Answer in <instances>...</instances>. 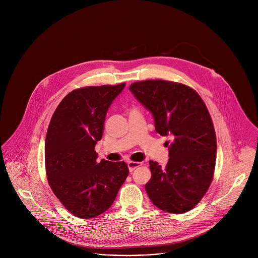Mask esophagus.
Returning a JSON list of instances; mask_svg holds the SVG:
<instances>
[{"mask_svg":"<svg viewBox=\"0 0 258 258\" xmlns=\"http://www.w3.org/2000/svg\"><path fill=\"white\" fill-rule=\"evenodd\" d=\"M143 163L142 162H137V161H128L127 162V166H128V169L130 171H133L135 170L137 167L141 166Z\"/></svg>","mask_w":258,"mask_h":258,"instance_id":"34e87169","label":"esophagus"}]
</instances>
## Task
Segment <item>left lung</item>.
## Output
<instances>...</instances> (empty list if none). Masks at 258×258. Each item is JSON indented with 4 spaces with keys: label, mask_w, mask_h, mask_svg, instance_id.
Masks as SVG:
<instances>
[{
    "label": "left lung",
    "mask_w": 258,
    "mask_h": 258,
    "mask_svg": "<svg viewBox=\"0 0 258 258\" xmlns=\"http://www.w3.org/2000/svg\"><path fill=\"white\" fill-rule=\"evenodd\" d=\"M136 98L153 114L155 130L169 136L164 168L149 161L152 176L146 192L152 203L169 213L193 209L213 179L216 136L208 109L198 93L180 83L147 80L131 85Z\"/></svg>",
    "instance_id": "left-lung-1"
}]
</instances>
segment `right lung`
Segmentation results:
<instances>
[{"mask_svg": "<svg viewBox=\"0 0 258 258\" xmlns=\"http://www.w3.org/2000/svg\"><path fill=\"white\" fill-rule=\"evenodd\" d=\"M124 86L73 90L51 118L45 143L48 182L62 205L77 217L92 218L105 212L128 175L125 162H98L95 151L107 110Z\"/></svg>", "mask_w": 258, "mask_h": 258, "instance_id": "1", "label": "right lung"}]
</instances>
